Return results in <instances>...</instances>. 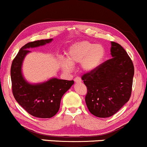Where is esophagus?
I'll return each mask as SVG.
<instances>
[{"label":"esophagus","mask_w":147,"mask_h":147,"mask_svg":"<svg viewBox=\"0 0 147 147\" xmlns=\"http://www.w3.org/2000/svg\"><path fill=\"white\" fill-rule=\"evenodd\" d=\"M74 81H75V82H81V81H82V80H81V78H80V77H78V76H77V77H76L75 78H74Z\"/></svg>","instance_id":"34e87169"}]
</instances>
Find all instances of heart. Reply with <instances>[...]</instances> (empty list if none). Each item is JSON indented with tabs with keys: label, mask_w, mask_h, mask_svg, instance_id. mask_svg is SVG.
I'll return each mask as SVG.
<instances>
[{
	"label": "heart",
	"mask_w": 147,
	"mask_h": 147,
	"mask_svg": "<svg viewBox=\"0 0 147 147\" xmlns=\"http://www.w3.org/2000/svg\"><path fill=\"white\" fill-rule=\"evenodd\" d=\"M104 56L105 49L101 45L84 41L72 46L67 53V60L61 58L60 65L64 70L71 71L73 65L81 64L85 71L92 72L99 67Z\"/></svg>",
	"instance_id": "heart-1"
}]
</instances>
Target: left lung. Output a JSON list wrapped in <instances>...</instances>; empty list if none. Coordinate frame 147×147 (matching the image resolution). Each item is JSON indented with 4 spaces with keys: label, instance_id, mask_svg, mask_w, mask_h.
<instances>
[{
    "label": "left lung",
    "instance_id": "obj_1",
    "mask_svg": "<svg viewBox=\"0 0 147 147\" xmlns=\"http://www.w3.org/2000/svg\"><path fill=\"white\" fill-rule=\"evenodd\" d=\"M113 58L100 65L82 80L87 89L85 103L92 115L100 118L113 116L129 100L134 66L120 44L111 42Z\"/></svg>",
    "mask_w": 147,
    "mask_h": 147
}]
</instances>
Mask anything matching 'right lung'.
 Segmentation results:
<instances>
[{
	"label": "right lung",
	"instance_id": "add662e5",
	"mask_svg": "<svg viewBox=\"0 0 147 147\" xmlns=\"http://www.w3.org/2000/svg\"><path fill=\"white\" fill-rule=\"evenodd\" d=\"M53 39H42L26 44L19 50L11 66V89L14 98L30 115L38 118H51L60 109L62 96L74 85V80L53 78L38 84H30L25 80L21 67L30 48L44 46Z\"/></svg>",
	"mask_w": 147,
	"mask_h": 147
}]
</instances>
